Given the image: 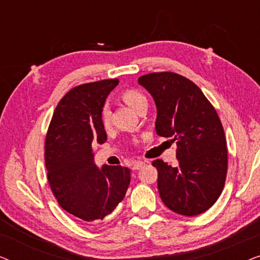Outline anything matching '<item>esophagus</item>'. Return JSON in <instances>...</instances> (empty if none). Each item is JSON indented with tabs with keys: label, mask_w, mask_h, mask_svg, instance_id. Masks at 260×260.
I'll list each match as a JSON object with an SVG mask.
<instances>
[{
	"label": "esophagus",
	"mask_w": 260,
	"mask_h": 260,
	"mask_svg": "<svg viewBox=\"0 0 260 260\" xmlns=\"http://www.w3.org/2000/svg\"><path fill=\"white\" fill-rule=\"evenodd\" d=\"M144 166H145V162L137 161V162H135L134 165H133V170H140L142 167H144Z\"/></svg>",
	"instance_id": "esophagus-1"
}]
</instances>
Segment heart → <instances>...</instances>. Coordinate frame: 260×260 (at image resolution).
<instances>
[{"label": "heart", "instance_id": "b5f03b06", "mask_svg": "<svg viewBox=\"0 0 260 260\" xmlns=\"http://www.w3.org/2000/svg\"><path fill=\"white\" fill-rule=\"evenodd\" d=\"M120 98H122V101L126 105H129L136 112L141 111L142 109L148 106L147 97L141 91L136 90V88H127V90L123 91L122 94H120ZM110 118H111V111H110L109 105H104L101 110V120L103 125L109 126Z\"/></svg>", "mask_w": 260, "mask_h": 260}]
</instances>
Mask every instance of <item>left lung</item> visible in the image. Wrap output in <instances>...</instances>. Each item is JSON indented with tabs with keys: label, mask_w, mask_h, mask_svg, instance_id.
<instances>
[{
	"label": "left lung",
	"mask_w": 260,
	"mask_h": 260,
	"mask_svg": "<svg viewBox=\"0 0 260 260\" xmlns=\"http://www.w3.org/2000/svg\"><path fill=\"white\" fill-rule=\"evenodd\" d=\"M138 84L154 98L156 133L173 137L177 145L179 166L152 162L159 197L177 214H201L218 200L226 180V138L218 113L200 88L180 74L149 73Z\"/></svg>",
	"instance_id": "obj_1"
}]
</instances>
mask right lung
Returning a JSON list of instances; mask_svg holds the SVG:
<instances>
[{
    "label": "right lung",
    "instance_id": "1",
    "mask_svg": "<svg viewBox=\"0 0 260 260\" xmlns=\"http://www.w3.org/2000/svg\"><path fill=\"white\" fill-rule=\"evenodd\" d=\"M118 79L77 86L53 113L45 143L47 179L59 205L84 221L103 220L125 197L130 169L98 168L92 148L108 140L101 110Z\"/></svg>",
    "mask_w": 260,
    "mask_h": 260
}]
</instances>
